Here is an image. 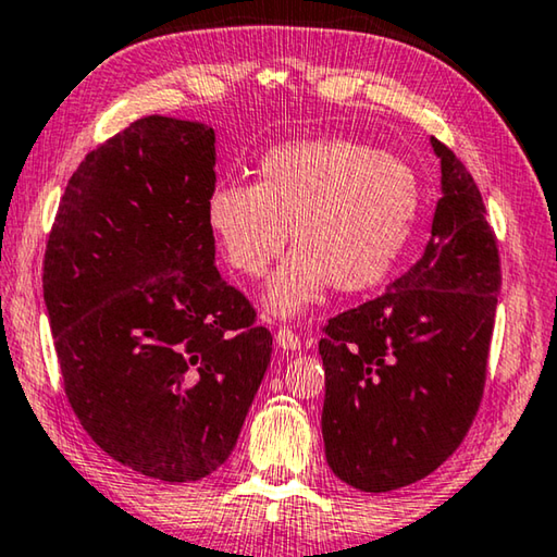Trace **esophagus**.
<instances>
[{
    "mask_svg": "<svg viewBox=\"0 0 557 557\" xmlns=\"http://www.w3.org/2000/svg\"><path fill=\"white\" fill-rule=\"evenodd\" d=\"M275 342H277V347L285 349V351H297L299 349L297 332L289 330V326H280V330L275 332Z\"/></svg>",
    "mask_w": 557,
    "mask_h": 557,
    "instance_id": "obj_1",
    "label": "esophagus"
}]
</instances>
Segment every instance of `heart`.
<instances>
[{
	"label": "heart",
	"instance_id": "b5f03b06",
	"mask_svg": "<svg viewBox=\"0 0 557 557\" xmlns=\"http://www.w3.org/2000/svg\"><path fill=\"white\" fill-rule=\"evenodd\" d=\"M419 213V178L404 158L349 138L295 140L264 153L258 183L220 181L206 218L227 264L260 277L297 250L270 282L268 307L295 314L326 287L364 293L389 277Z\"/></svg>",
	"mask_w": 557,
	"mask_h": 557
}]
</instances>
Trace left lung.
I'll use <instances>...</instances> for the list:
<instances>
[{
    "mask_svg": "<svg viewBox=\"0 0 557 557\" xmlns=\"http://www.w3.org/2000/svg\"><path fill=\"white\" fill-rule=\"evenodd\" d=\"M421 260L384 295L332 317L324 361L326 463L367 493L434 473L479 413L500 293L498 240L479 185L451 148Z\"/></svg>",
    "mask_w": 557,
    "mask_h": 557,
    "instance_id": "8db88e82",
    "label": "left lung"
}]
</instances>
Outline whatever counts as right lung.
I'll return each mask as SVG.
<instances>
[{
  "mask_svg": "<svg viewBox=\"0 0 557 557\" xmlns=\"http://www.w3.org/2000/svg\"><path fill=\"white\" fill-rule=\"evenodd\" d=\"M210 126L146 116L96 146L61 196L44 302L66 399L101 451L185 483L233 454L272 334L220 277Z\"/></svg>",
  "mask_w": 557,
  "mask_h": 557,
  "instance_id": "add662e5",
  "label": "right lung"
}]
</instances>
